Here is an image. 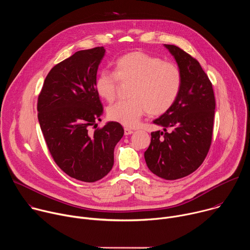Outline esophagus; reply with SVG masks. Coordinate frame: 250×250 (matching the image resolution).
Returning <instances> with one entry per match:
<instances>
[{
	"mask_svg": "<svg viewBox=\"0 0 250 250\" xmlns=\"http://www.w3.org/2000/svg\"><path fill=\"white\" fill-rule=\"evenodd\" d=\"M131 133H133L132 129H130L128 127H125V135H128V134H131Z\"/></svg>",
	"mask_w": 250,
	"mask_h": 250,
	"instance_id": "esophagus-1",
	"label": "esophagus"
}]
</instances>
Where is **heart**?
Wrapping results in <instances>:
<instances>
[{"label": "heart", "instance_id": "b5f03b06", "mask_svg": "<svg viewBox=\"0 0 250 250\" xmlns=\"http://www.w3.org/2000/svg\"><path fill=\"white\" fill-rule=\"evenodd\" d=\"M132 83L129 100L109 106L108 118L125 126H135L146 112L165 114L177 100L182 87V73L176 64L157 56L135 51L120 57L115 71L103 70L95 80L97 94L106 102L116 98L118 83Z\"/></svg>", "mask_w": 250, "mask_h": 250}]
</instances>
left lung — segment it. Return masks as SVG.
Returning a JSON list of instances; mask_svg holds the SVG:
<instances>
[{
  "instance_id": "8db88e82",
  "label": "left lung",
  "mask_w": 250,
  "mask_h": 250,
  "mask_svg": "<svg viewBox=\"0 0 250 250\" xmlns=\"http://www.w3.org/2000/svg\"><path fill=\"white\" fill-rule=\"evenodd\" d=\"M182 73L181 91L174 104L153 124L145 152L149 170L165 180L180 179L197 170L211 142L216 101L211 83L200 63L176 45L164 44Z\"/></svg>"
}]
</instances>
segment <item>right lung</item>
Segmentation results:
<instances>
[{
    "label": "right lung",
    "mask_w": 250,
    "mask_h": 250,
    "mask_svg": "<svg viewBox=\"0 0 250 250\" xmlns=\"http://www.w3.org/2000/svg\"><path fill=\"white\" fill-rule=\"evenodd\" d=\"M104 48L80 50L55 65L39 96V122L51 156L68 176L96 182L114 165V149L124 135L123 126L109 122L96 126L103 104L95 90Z\"/></svg>",
    "instance_id": "right-lung-1"
}]
</instances>
